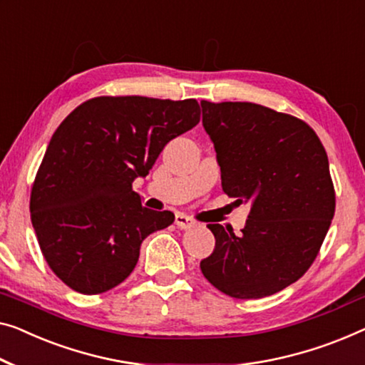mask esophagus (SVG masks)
Here are the masks:
<instances>
[{
  "label": "esophagus",
  "mask_w": 365,
  "mask_h": 365,
  "mask_svg": "<svg viewBox=\"0 0 365 365\" xmlns=\"http://www.w3.org/2000/svg\"><path fill=\"white\" fill-rule=\"evenodd\" d=\"M175 225L180 227V230H190V227L197 226V221L193 217H190L183 213H177L175 215Z\"/></svg>",
  "instance_id": "esophagus-1"
}]
</instances>
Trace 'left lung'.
I'll use <instances>...</instances> for the list:
<instances>
[{"instance_id": "8db88e82", "label": "left lung", "mask_w": 365, "mask_h": 365, "mask_svg": "<svg viewBox=\"0 0 365 365\" xmlns=\"http://www.w3.org/2000/svg\"><path fill=\"white\" fill-rule=\"evenodd\" d=\"M226 195L249 203L241 235L208 225L215 251L206 280L232 298H262L309 269L334 216V187L322 140L302 119L255 103L201 101Z\"/></svg>"}]
</instances>
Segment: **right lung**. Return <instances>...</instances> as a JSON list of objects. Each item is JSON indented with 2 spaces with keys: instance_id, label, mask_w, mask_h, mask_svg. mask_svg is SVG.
Masks as SVG:
<instances>
[{
  "instance_id": "right-lung-1",
  "label": "right lung",
  "mask_w": 365,
  "mask_h": 365,
  "mask_svg": "<svg viewBox=\"0 0 365 365\" xmlns=\"http://www.w3.org/2000/svg\"><path fill=\"white\" fill-rule=\"evenodd\" d=\"M200 121L197 100L100 96L53 133L31 192V221L48 267L85 295L126 280L140 242L170 226L133 190L162 149Z\"/></svg>"
}]
</instances>
